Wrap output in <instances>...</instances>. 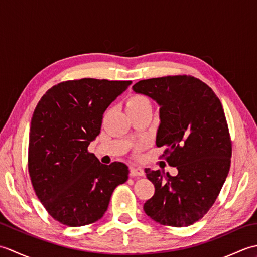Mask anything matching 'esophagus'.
Here are the masks:
<instances>
[{"mask_svg": "<svg viewBox=\"0 0 257 257\" xmlns=\"http://www.w3.org/2000/svg\"><path fill=\"white\" fill-rule=\"evenodd\" d=\"M145 174L144 169L141 168H132L130 169V176L132 177H143Z\"/></svg>", "mask_w": 257, "mask_h": 257, "instance_id": "esophagus-1", "label": "esophagus"}]
</instances>
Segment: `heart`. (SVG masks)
I'll return each instance as SVG.
<instances>
[{"label":"heart","mask_w":257,"mask_h":257,"mask_svg":"<svg viewBox=\"0 0 257 257\" xmlns=\"http://www.w3.org/2000/svg\"><path fill=\"white\" fill-rule=\"evenodd\" d=\"M125 107H127V112H136L146 107H150V101L144 95H133L128 98Z\"/></svg>","instance_id":"heart-1"}]
</instances>
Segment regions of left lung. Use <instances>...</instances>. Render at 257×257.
<instances>
[{
    "instance_id": "8db88e82",
    "label": "left lung",
    "mask_w": 257,
    "mask_h": 257,
    "mask_svg": "<svg viewBox=\"0 0 257 257\" xmlns=\"http://www.w3.org/2000/svg\"><path fill=\"white\" fill-rule=\"evenodd\" d=\"M133 89L160 106L156 145L166 147L161 158L178 169L176 177L146 169L155 194L144 210L162 225L189 226L214 204L230 170L232 143L222 103L193 76L140 80Z\"/></svg>"
}]
</instances>
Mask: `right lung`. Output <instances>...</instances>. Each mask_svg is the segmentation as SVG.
Instances as JSON below:
<instances>
[{
	"label": "right lung",
	"instance_id": "1",
	"mask_svg": "<svg viewBox=\"0 0 257 257\" xmlns=\"http://www.w3.org/2000/svg\"><path fill=\"white\" fill-rule=\"evenodd\" d=\"M130 80L83 78L53 86L33 113L29 173L41 203L54 220L67 226L98 221L110 196L128 179L122 162L102 165L88 146L100 133L108 106Z\"/></svg>",
	"mask_w": 257,
	"mask_h": 257
}]
</instances>
